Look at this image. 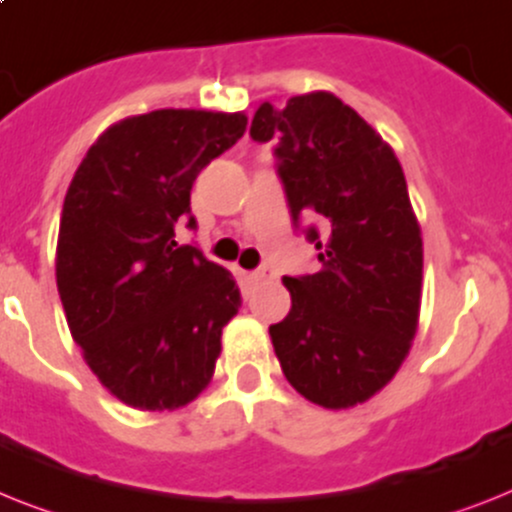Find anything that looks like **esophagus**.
I'll return each mask as SVG.
<instances>
[{
    "label": "esophagus",
    "mask_w": 512,
    "mask_h": 512,
    "mask_svg": "<svg viewBox=\"0 0 512 512\" xmlns=\"http://www.w3.org/2000/svg\"><path fill=\"white\" fill-rule=\"evenodd\" d=\"M252 278H255V281H273V278H276V270L270 268V265H263V268H257L255 273H252Z\"/></svg>",
    "instance_id": "esophagus-1"
}]
</instances>
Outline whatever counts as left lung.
<instances>
[{"label": "left lung", "instance_id": "8db88e82", "mask_svg": "<svg viewBox=\"0 0 512 512\" xmlns=\"http://www.w3.org/2000/svg\"><path fill=\"white\" fill-rule=\"evenodd\" d=\"M249 136L276 139L289 213L323 268L284 276L292 310L270 326L286 381L328 410L384 389L410 352L421 313L423 239L392 147L328 91L263 102Z\"/></svg>", "mask_w": 512, "mask_h": 512}]
</instances>
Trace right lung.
<instances>
[{
    "mask_svg": "<svg viewBox=\"0 0 512 512\" xmlns=\"http://www.w3.org/2000/svg\"><path fill=\"white\" fill-rule=\"evenodd\" d=\"M247 131L244 112L155 110L110 126L70 181L57 292L94 376L136 410L189 405L215 373L220 334L242 307L234 276L197 247L199 170Z\"/></svg>",
    "mask_w": 512,
    "mask_h": 512,
    "instance_id": "1",
    "label": "right lung"
}]
</instances>
